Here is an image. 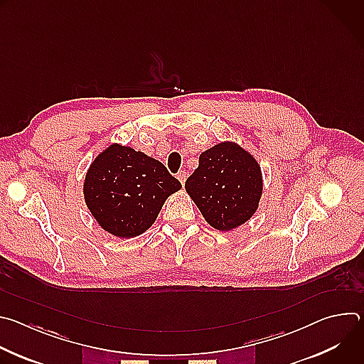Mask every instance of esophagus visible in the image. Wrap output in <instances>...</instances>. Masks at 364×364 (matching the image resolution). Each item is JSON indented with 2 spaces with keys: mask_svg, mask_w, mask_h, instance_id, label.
I'll return each instance as SVG.
<instances>
[{
  "mask_svg": "<svg viewBox=\"0 0 364 364\" xmlns=\"http://www.w3.org/2000/svg\"><path fill=\"white\" fill-rule=\"evenodd\" d=\"M177 178H178L180 183L184 186V184H186V180H187V173H186V171H178V173H177Z\"/></svg>",
  "mask_w": 364,
  "mask_h": 364,
  "instance_id": "obj_1",
  "label": "esophagus"
}]
</instances>
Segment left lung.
Segmentation results:
<instances>
[{"label": "left lung", "mask_w": 364, "mask_h": 364, "mask_svg": "<svg viewBox=\"0 0 364 364\" xmlns=\"http://www.w3.org/2000/svg\"><path fill=\"white\" fill-rule=\"evenodd\" d=\"M186 191L207 223L228 232L256 212L262 194L261 167L237 144L220 142L200 154Z\"/></svg>", "instance_id": "obj_1"}]
</instances>
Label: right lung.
Masks as SVG:
<instances>
[{
  "label": "right lung",
  "instance_id": "1",
  "mask_svg": "<svg viewBox=\"0 0 364 364\" xmlns=\"http://www.w3.org/2000/svg\"><path fill=\"white\" fill-rule=\"evenodd\" d=\"M180 188L163 163L114 144L89 167L83 193L103 229L118 237H135L151 228L167 197Z\"/></svg>",
  "mask_w": 364,
  "mask_h": 364
}]
</instances>
